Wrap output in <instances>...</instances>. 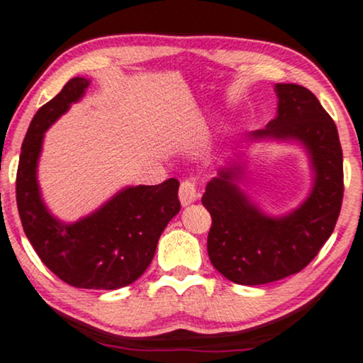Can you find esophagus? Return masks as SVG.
Returning a JSON list of instances; mask_svg holds the SVG:
<instances>
[{
  "label": "esophagus",
  "instance_id": "obj_1",
  "mask_svg": "<svg viewBox=\"0 0 363 363\" xmlns=\"http://www.w3.org/2000/svg\"><path fill=\"white\" fill-rule=\"evenodd\" d=\"M178 196H180V201L183 206L193 203V201L199 200L200 193H199V186H196L195 180H185L182 182L180 185V191H178Z\"/></svg>",
  "mask_w": 363,
  "mask_h": 363
}]
</instances>
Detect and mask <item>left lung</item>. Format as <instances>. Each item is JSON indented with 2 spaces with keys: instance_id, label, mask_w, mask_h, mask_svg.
I'll return each mask as SVG.
<instances>
[{
  "instance_id": "obj_1",
  "label": "left lung",
  "mask_w": 363,
  "mask_h": 363,
  "mask_svg": "<svg viewBox=\"0 0 363 363\" xmlns=\"http://www.w3.org/2000/svg\"><path fill=\"white\" fill-rule=\"evenodd\" d=\"M279 116L255 138H291L307 147L315 185L307 201L285 218L262 215L240 191L238 168L220 170L201 199L211 215L208 257L225 279L263 285L298 274L330 238L343 199V155L337 126L317 96L294 83L277 84Z\"/></svg>"
}]
</instances>
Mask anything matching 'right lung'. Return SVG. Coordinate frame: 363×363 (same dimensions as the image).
I'll use <instances>...</instances> for the list:
<instances>
[{"label":"right lung","instance_id":"1","mask_svg":"<svg viewBox=\"0 0 363 363\" xmlns=\"http://www.w3.org/2000/svg\"><path fill=\"white\" fill-rule=\"evenodd\" d=\"M88 84L86 78H72L33 116L18 163L16 203L28 240L60 280L77 289L116 290L133 284L152 263L160 235L180 211V183L170 178L160 185L126 188L73 225L50 215L36 182L43 133Z\"/></svg>","mask_w":363,"mask_h":363}]
</instances>
